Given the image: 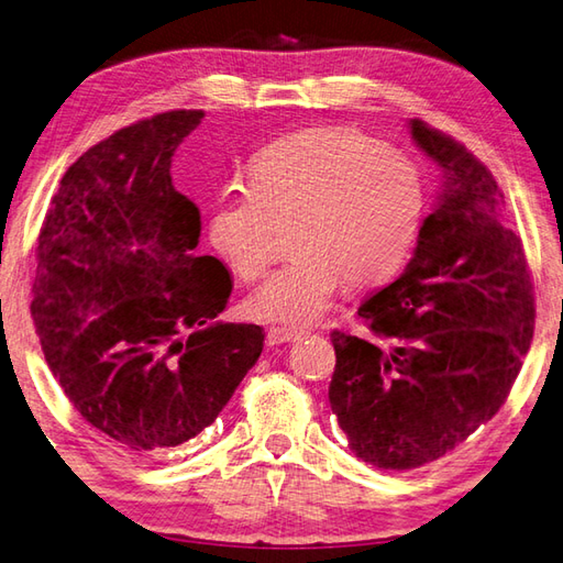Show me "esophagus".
Wrapping results in <instances>:
<instances>
[{"label":"esophagus","mask_w":563,"mask_h":563,"mask_svg":"<svg viewBox=\"0 0 563 563\" xmlns=\"http://www.w3.org/2000/svg\"><path fill=\"white\" fill-rule=\"evenodd\" d=\"M301 334H303V332L291 330V328H269V330H267V344H269V346L289 344V342L301 340Z\"/></svg>","instance_id":"obj_1"}]
</instances>
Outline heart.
<instances>
[{"label": "heart", "instance_id": "obj_1", "mask_svg": "<svg viewBox=\"0 0 563 563\" xmlns=\"http://www.w3.org/2000/svg\"><path fill=\"white\" fill-rule=\"evenodd\" d=\"M250 183L211 199L207 233L235 274L257 279L269 267L277 223L294 221L296 257L245 303L260 322H318L344 279L361 289L395 274L421 229L419 168L356 130L286 136L255 158Z\"/></svg>", "mask_w": 563, "mask_h": 563}]
</instances>
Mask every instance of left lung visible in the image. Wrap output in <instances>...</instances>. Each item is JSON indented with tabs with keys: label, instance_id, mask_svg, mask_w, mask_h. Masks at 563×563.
I'll return each instance as SVG.
<instances>
[{
	"label": "left lung",
	"instance_id": "1",
	"mask_svg": "<svg viewBox=\"0 0 563 563\" xmlns=\"http://www.w3.org/2000/svg\"><path fill=\"white\" fill-rule=\"evenodd\" d=\"M411 140L443 170L415 257L358 306L371 336L334 330L330 407L368 465L415 470L489 421L514 387L534 330L526 250L501 223L492 170L423 120Z\"/></svg>",
	"mask_w": 563,
	"mask_h": 563
}]
</instances>
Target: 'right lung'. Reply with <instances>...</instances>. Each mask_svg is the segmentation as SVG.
<instances>
[{"label": "right lung", "mask_w": 563, "mask_h": 563, "mask_svg": "<svg viewBox=\"0 0 563 563\" xmlns=\"http://www.w3.org/2000/svg\"><path fill=\"white\" fill-rule=\"evenodd\" d=\"M202 110L122 128L62 176L37 235L31 316L74 409L122 451L195 439L257 364L260 324L219 322L229 269L195 255L199 209L170 161Z\"/></svg>", "instance_id": "add662e5"}]
</instances>
